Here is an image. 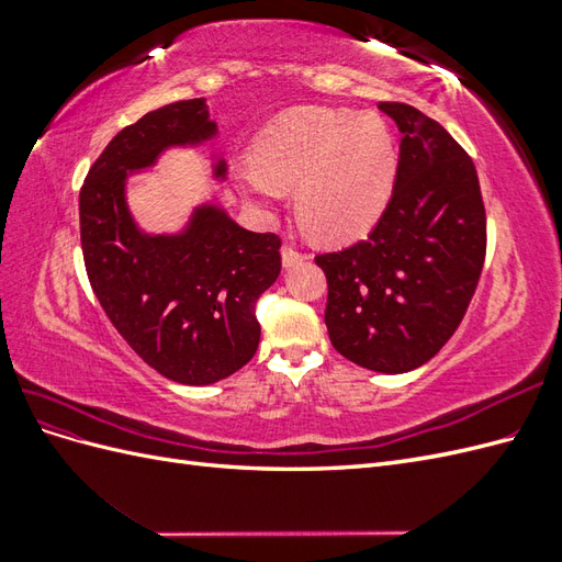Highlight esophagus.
Listing matches in <instances>:
<instances>
[{
    "mask_svg": "<svg viewBox=\"0 0 562 562\" xmlns=\"http://www.w3.org/2000/svg\"><path fill=\"white\" fill-rule=\"evenodd\" d=\"M302 260H304V255H302L297 248H293V246H283V248H281V262H283L285 269H291V267L300 265Z\"/></svg>",
    "mask_w": 562,
    "mask_h": 562,
    "instance_id": "1",
    "label": "esophagus"
}]
</instances>
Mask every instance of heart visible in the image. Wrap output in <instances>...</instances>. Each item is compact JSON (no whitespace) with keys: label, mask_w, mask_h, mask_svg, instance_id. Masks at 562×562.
<instances>
[{"label":"heart","mask_w":562,"mask_h":562,"mask_svg":"<svg viewBox=\"0 0 562 562\" xmlns=\"http://www.w3.org/2000/svg\"><path fill=\"white\" fill-rule=\"evenodd\" d=\"M241 166L246 194L274 201L295 187L300 223L321 241H349L384 213L396 178V140L378 114L300 108L269 124Z\"/></svg>","instance_id":"b5f03b06"}]
</instances>
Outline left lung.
Instances as JSON below:
<instances>
[{"mask_svg":"<svg viewBox=\"0 0 562 562\" xmlns=\"http://www.w3.org/2000/svg\"><path fill=\"white\" fill-rule=\"evenodd\" d=\"M380 110L401 131L394 192L368 239L316 265L333 347L398 375L434 359L462 323L485 260V209L471 157L443 126L405 103Z\"/></svg>","mask_w":562,"mask_h":562,"instance_id":"left-lung-1","label":"left lung"}]
</instances>
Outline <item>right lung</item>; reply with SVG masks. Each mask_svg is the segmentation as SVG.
Wrapping results in <instances>:
<instances>
[{"mask_svg":"<svg viewBox=\"0 0 562 562\" xmlns=\"http://www.w3.org/2000/svg\"><path fill=\"white\" fill-rule=\"evenodd\" d=\"M215 138L206 98L147 112L114 135L79 192L81 250L98 302L147 366L190 386L229 378L258 351L255 300L279 279L281 241L234 223L215 196L194 206L180 232H145L126 182L166 149ZM213 178H227L217 155Z\"/></svg>","mask_w":562,"mask_h":562,"instance_id":"right-lung-1","label":"right lung"}]
</instances>
